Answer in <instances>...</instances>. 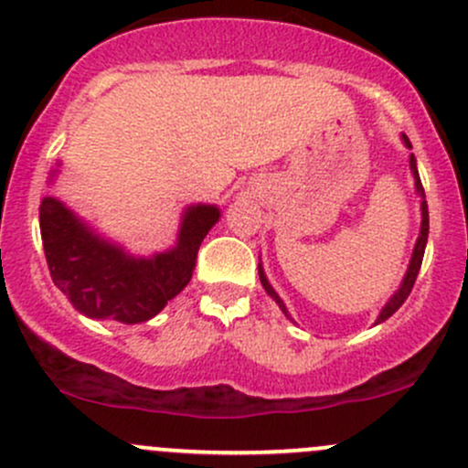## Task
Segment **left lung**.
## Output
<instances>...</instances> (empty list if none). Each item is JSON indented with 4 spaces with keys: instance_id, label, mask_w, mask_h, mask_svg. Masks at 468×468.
Masks as SVG:
<instances>
[{
    "instance_id": "1",
    "label": "left lung",
    "mask_w": 468,
    "mask_h": 468,
    "mask_svg": "<svg viewBox=\"0 0 468 468\" xmlns=\"http://www.w3.org/2000/svg\"><path fill=\"white\" fill-rule=\"evenodd\" d=\"M403 143L408 144V149H412V144H410L408 135H403ZM410 167H412L414 183H417V192H421V197H423V186H421V178H419V172H417V160H414V155H410ZM426 242H428V204H426V199H423V201H421V233H419L417 247H414L412 261H410V269H408V273H405L403 282H400V290L396 292V294L391 296V299H389V303H387L385 308H382V313H380L378 322H376V324H380V322H385V319H389L391 314H394L396 310H399L400 305L405 303V299H408V296H410V292H412V287H414V281H417V276H419V269H421V262H423V251H426ZM258 273H261V282H262L264 290H267V294L271 296V299H276V303L281 305L282 313L287 314L285 305H282V301L278 299V294H276V292H273V287L269 285V282H267V278H264V271H262V269H258Z\"/></svg>"
}]
</instances>
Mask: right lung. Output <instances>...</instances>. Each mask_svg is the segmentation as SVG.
I'll return each instance as SVG.
<instances>
[{"mask_svg": "<svg viewBox=\"0 0 468 468\" xmlns=\"http://www.w3.org/2000/svg\"><path fill=\"white\" fill-rule=\"evenodd\" d=\"M217 219L215 206L190 207L176 249L144 261L99 239L60 201L47 197L40 204L42 247L54 285L86 317L120 324L155 317L190 282L197 251Z\"/></svg>", "mask_w": 468, "mask_h": 468, "instance_id": "right-lung-1", "label": "right lung"}]
</instances>
